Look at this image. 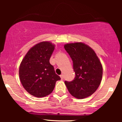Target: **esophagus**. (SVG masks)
<instances>
[{"label": "esophagus", "instance_id": "34e87169", "mask_svg": "<svg viewBox=\"0 0 122 122\" xmlns=\"http://www.w3.org/2000/svg\"><path fill=\"white\" fill-rule=\"evenodd\" d=\"M61 76V80H63V79H64V76H63V74H61V76Z\"/></svg>", "mask_w": 122, "mask_h": 122}]
</instances>
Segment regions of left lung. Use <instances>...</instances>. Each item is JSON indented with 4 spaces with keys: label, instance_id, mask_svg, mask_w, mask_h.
<instances>
[{
    "label": "left lung",
    "instance_id": "8db88e82",
    "mask_svg": "<svg viewBox=\"0 0 122 122\" xmlns=\"http://www.w3.org/2000/svg\"><path fill=\"white\" fill-rule=\"evenodd\" d=\"M73 61L74 79L65 81L71 94L83 99L93 94L99 87L103 75V68L99 58L91 47L83 43L64 45Z\"/></svg>",
    "mask_w": 122,
    "mask_h": 122
}]
</instances>
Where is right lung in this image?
I'll list each match as a JSON object with an SVG mask.
<instances>
[{"instance_id": "right-lung-1", "label": "right lung", "mask_w": 122, "mask_h": 122, "mask_svg": "<svg viewBox=\"0 0 122 122\" xmlns=\"http://www.w3.org/2000/svg\"><path fill=\"white\" fill-rule=\"evenodd\" d=\"M55 46L42 41L33 46L20 65L19 74L21 84L29 94L44 97L51 94L61 78L49 63Z\"/></svg>"}]
</instances>
